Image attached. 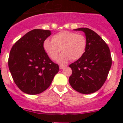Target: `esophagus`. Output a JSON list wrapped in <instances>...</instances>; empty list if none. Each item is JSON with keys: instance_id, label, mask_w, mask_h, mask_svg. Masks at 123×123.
I'll use <instances>...</instances> for the list:
<instances>
[{"instance_id": "esophagus-1", "label": "esophagus", "mask_w": 123, "mask_h": 123, "mask_svg": "<svg viewBox=\"0 0 123 123\" xmlns=\"http://www.w3.org/2000/svg\"><path fill=\"white\" fill-rule=\"evenodd\" d=\"M65 67H67V66H64V65H60V66H59V68H60V69H63Z\"/></svg>"}]
</instances>
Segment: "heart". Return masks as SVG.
I'll return each instance as SVG.
<instances>
[{"label":"heart","mask_w":123,"mask_h":123,"mask_svg":"<svg viewBox=\"0 0 123 123\" xmlns=\"http://www.w3.org/2000/svg\"><path fill=\"white\" fill-rule=\"evenodd\" d=\"M86 39L83 35L69 31H62L53 37V40L47 38L43 43L44 51L52 60H55L61 51H63L57 59L59 63L64 64L72 59H80L86 49Z\"/></svg>","instance_id":"b5f03b06"}]
</instances>
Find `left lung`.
Listing matches in <instances>:
<instances>
[{"label": "left lung", "mask_w": 123, "mask_h": 123, "mask_svg": "<svg viewBox=\"0 0 123 123\" xmlns=\"http://www.w3.org/2000/svg\"><path fill=\"white\" fill-rule=\"evenodd\" d=\"M85 33L86 49L83 56L70 64L69 78L72 88L78 92L90 94L99 90L105 82L112 60L108 45L95 31L86 28L75 29Z\"/></svg>", "instance_id": "obj_1"}]
</instances>
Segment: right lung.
I'll use <instances>...</instances> for the list:
<instances>
[{
  "instance_id": "obj_1",
  "label": "right lung",
  "mask_w": 123,
  "mask_h": 123,
  "mask_svg": "<svg viewBox=\"0 0 123 123\" xmlns=\"http://www.w3.org/2000/svg\"><path fill=\"white\" fill-rule=\"evenodd\" d=\"M50 30L35 29L28 32L13 45L8 68L15 84L23 92L36 95L46 90L58 73L54 63L44 51V40Z\"/></svg>"
}]
</instances>
